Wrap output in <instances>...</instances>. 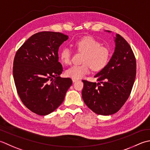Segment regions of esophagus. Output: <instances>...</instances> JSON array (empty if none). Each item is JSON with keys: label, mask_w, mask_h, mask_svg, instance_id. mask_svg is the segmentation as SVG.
<instances>
[{"label": "esophagus", "mask_w": 150, "mask_h": 150, "mask_svg": "<svg viewBox=\"0 0 150 150\" xmlns=\"http://www.w3.org/2000/svg\"><path fill=\"white\" fill-rule=\"evenodd\" d=\"M72 80L73 82H76V81H78L79 79H75V78H72Z\"/></svg>", "instance_id": "34e87169"}]
</instances>
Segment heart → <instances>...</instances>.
Segmentation results:
<instances>
[{
    "label": "heart",
    "mask_w": 150,
    "mask_h": 150,
    "mask_svg": "<svg viewBox=\"0 0 150 150\" xmlns=\"http://www.w3.org/2000/svg\"><path fill=\"white\" fill-rule=\"evenodd\" d=\"M76 49L84 53L80 65H73L67 70L65 74L68 77L79 79L83 78L90 71L91 67L94 71H100L105 68L110 59L108 48L101 45L100 42L93 37L86 36L78 39L74 43ZM59 57L65 65L71 63L72 52L68 47H64L60 51Z\"/></svg>",
    "instance_id": "b5f03b06"
}]
</instances>
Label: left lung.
Here are the masks:
<instances>
[{"label": "left lung", "mask_w": 150, "mask_h": 150, "mask_svg": "<svg viewBox=\"0 0 150 150\" xmlns=\"http://www.w3.org/2000/svg\"><path fill=\"white\" fill-rule=\"evenodd\" d=\"M115 42L111 59L94 76L98 82L82 80L84 102L98 115H111L118 111L129 98L135 79L136 59L130 45L119 34Z\"/></svg>", "instance_id": "obj_1"}]
</instances>
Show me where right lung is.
Listing matches in <instances>:
<instances>
[{
    "label": "right lung",
    "mask_w": 150,
    "mask_h": 150,
    "mask_svg": "<svg viewBox=\"0 0 150 150\" xmlns=\"http://www.w3.org/2000/svg\"><path fill=\"white\" fill-rule=\"evenodd\" d=\"M68 38L59 32H38L15 54L13 75L17 93L35 114L44 116L55 111L72 84L71 78L59 76L63 67L58 62L59 47Z\"/></svg>",
    "instance_id": "right-lung-1"
}]
</instances>
